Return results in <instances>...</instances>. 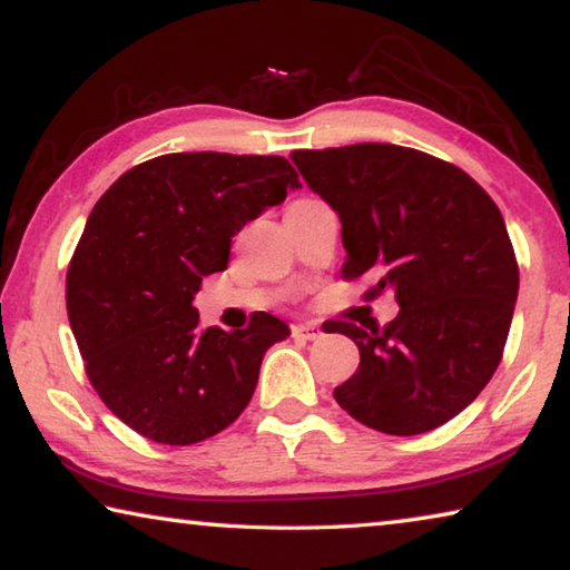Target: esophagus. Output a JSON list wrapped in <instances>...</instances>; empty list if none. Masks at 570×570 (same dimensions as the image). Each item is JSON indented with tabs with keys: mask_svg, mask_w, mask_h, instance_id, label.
<instances>
[{
	"mask_svg": "<svg viewBox=\"0 0 570 570\" xmlns=\"http://www.w3.org/2000/svg\"><path fill=\"white\" fill-rule=\"evenodd\" d=\"M293 335L301 341H315L323 335V328L318 323H301V325H293Z\"/></svg>",
	"mask_w": 570,
	"mask_h": 570,
	"instance_id": "esophagus-1",
	"label": "esophagus"
}]
</instances>
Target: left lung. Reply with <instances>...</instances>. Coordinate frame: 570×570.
Segmentation results:
<instances>
[{"mask_svg": "<svg viewBox=\"0 0 570 570\" xmlns=\"http://www.w3.org/2000/svg\"><path fill=\"white\" fill-rule=\"evenodd\" d=\"M305 184L331 204L343 275H373L399 315L356 341L358 371L335 386L341 409L376 432L412 436L468 409L495 373L518 301V263L495 202L456 166L394 144L293 151Z\"/></svg>", "mask_w": 570, "mask_h": 570, "instance_id": "left-lung-1", "label": "left lung"}]
</instances>
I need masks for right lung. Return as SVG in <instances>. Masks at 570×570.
<instances>
[{
    "instance_id": "right-lung-1",
    "label": "right lung",
    "mask_w": 570,
    "mask_h": 570,
    "mask_svg": "<svg viewBox=\"0 0 570 570\" xmlns=\"http://www.w3.org/2000/svg\"><path fill=\"white\" fill-rule=\"evenodd\" d=\"M301 189L283 156L166 154L102 194L68 267V318L92 389L134 432L197 444L255 394L265 351L291 328H199L194 295L229 263L232 237Z\"/></svg>"
}]
</instances>
